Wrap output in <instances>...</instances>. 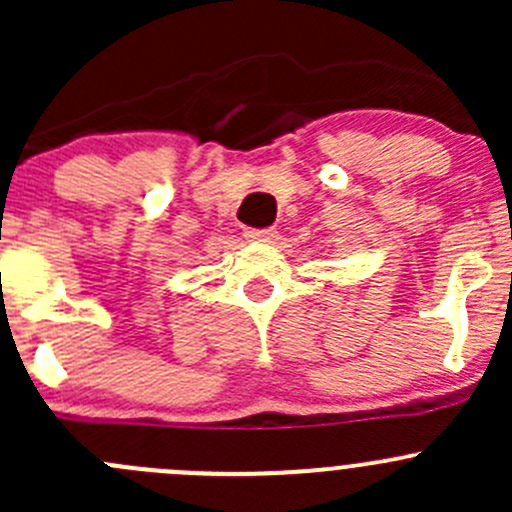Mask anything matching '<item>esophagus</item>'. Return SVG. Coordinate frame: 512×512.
<instances>
[{"label":"esophagus","instance_id":"1","mask_svg":"<svg viewBox=\"0 0 512 512\" xmlns=\"http://www.w3.org/2000/svg\"><path fill=\"white\" fill-rule=\"evenodd\" d=\"M245 237L252 242H272L277 237L275 227H247Z\"/></svg>","mask_w":512,"mask_h":512}]
</instances>
